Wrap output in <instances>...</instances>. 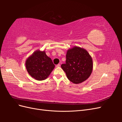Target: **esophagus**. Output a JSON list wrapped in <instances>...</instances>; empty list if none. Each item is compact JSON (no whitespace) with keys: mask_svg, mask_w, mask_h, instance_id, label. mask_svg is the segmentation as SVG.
Segmentation results:
<instances>
[{"mask_svg":"<svg viewBox=\"0 0 122 122\" xmlns=\"http://www.w3.org/2000/svg\"><path fill=\"white\" fill-rule=\"evenodd\" d=\"M61 66V65L60 64H58L56 65V67H60Z\"/></svg>","mask_w":122,"mask_h":122,"instance_id":"34e87169","label":"esophagus"}]
</instances>
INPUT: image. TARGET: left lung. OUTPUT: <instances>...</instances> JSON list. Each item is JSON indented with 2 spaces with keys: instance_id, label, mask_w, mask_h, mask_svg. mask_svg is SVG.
<instances>
[{
  "instance_id": "left-lung-1",
  "label": "left lung",
  "mask_w": 122,
  "mask_h": 122,
  "mask_svg": "<svg viewBox=\"0 0 122 122\" xmlns=\"http://www.w3.org/2000/svg\"><path fill=\"white\" fill-rule=\"evenodd\" d=\"M61 67L72 82L78 84L86 80L93 71V60L87 51L75 46L67 51L66 64Z\"/></svg>"
}]
</instances>
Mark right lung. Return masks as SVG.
Segmentation results:
<instances>
[{
	"mask_svg": "<svg viewBox=\"0 0 122 122\" xmlns=\"http://www.w3.org/2000/svg\"><path fill=\"white\" fill-rule=\"evenodd\" d=\"M25 66L29 74L37 80L46 79L55 67L45 51L40 50L36 51L27 58Z\"/></svg>",
	"mask_w": 122,
	"mask_h": 122,
	"instance_id": "right-lung-1",
	"label": "right lung"
}]
</instances>
